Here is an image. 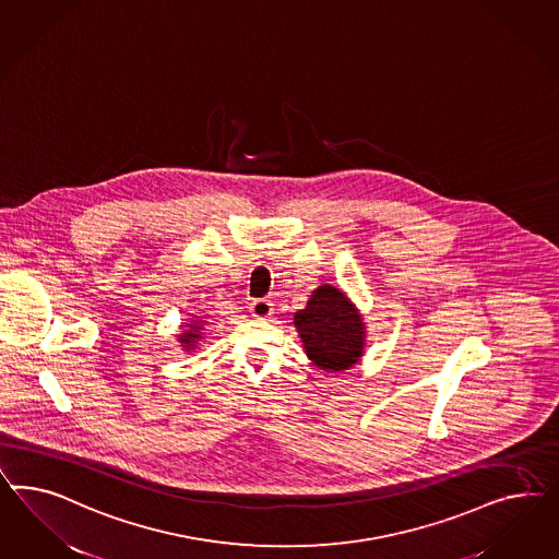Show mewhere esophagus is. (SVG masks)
<instances>
[{
	"mask_svg": "<svg viewBox=\"0 0 559 559\" xmlns=\"http://www.w3.org/2000/svg\"><path fill=\"white\" fill-rule=\"evenodd\" d=\"M250 311H252V316L258 318V320H266L272 313V304L269 299H254L250 304Z\"/></svg>",
	"mask_w": 559,
	"mask_h": 559,
	"instance_id": "34e87169",
	"label": "esophagus"
}]
</instances>
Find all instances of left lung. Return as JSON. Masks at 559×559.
<instances>
[{
	"instance_id": "left-lung-1",
	"label": "left lung",
	"mask_w": 559,
	"mask_h": 559,
	"mask_svg": "<svg viewBox=\"0 0 559 559\" xmlns=\"http://www.w3.org/2000/svg\"><path fill=\"white\" fill-rule=\"evenodd\" d=\"M295 328L305 353L322 371L350 369L362 356V320L338 288H316L307 307L295 313Z\"/></svg>"
}]
</instances>
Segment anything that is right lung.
Returning <instances> with one entry per match:
<instances>
[{"label":"right lung","mask_w":559,"mask_h":559,"mask_svg":"<svg viewBox=\"0 0 559 559\" xmlns=\"http://www.w3.org/2000/svg\"><path fill=\"white\" fill-rule=\"evenodd\" d=\"M197 338H199L197 332H187L185 336H180V342H185V346H192V342Z\"/></svg>","instance_id":"right-lung-1"}]
</instances>
